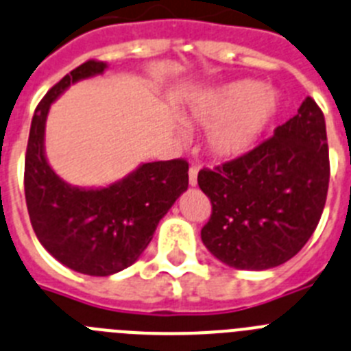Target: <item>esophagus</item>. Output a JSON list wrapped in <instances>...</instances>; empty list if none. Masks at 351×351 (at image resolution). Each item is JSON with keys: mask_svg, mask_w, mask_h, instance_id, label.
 <instances>
[{"mask_svg": "<svg viewBox=\"0 0 351 351\" xmlns=\"http://www.w3.org/2000/svg\"><path fill=\"white\" fill-rule=\"evenodd\" d=\"M197 173L199 168H195V166H192V168L189 169V183H191V187H195V185H197Z\"/></svg>", "mask_w": 351, "mask_h": 351, "instance_id": "esophagus-1", "label": "esophagus"}]
</instances>
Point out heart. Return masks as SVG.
<instances>
[{
	"label": "heart",
	"instance_id": "1",
	"mask_svg": "<svg viewBox=\"0 0 351 351\" xmlns=\"http://www.w3.org/2000/svg\"><path fill=\"white\" fill-rule=\"evenodd\" d=\"M280 112V97L255 80H238L208 94L192 110L199 124L210 128L208 148L222 159L252 152Z\"/></svg>",
	"mask_w": 351,
	"mask_h": 351
}]
</instances>
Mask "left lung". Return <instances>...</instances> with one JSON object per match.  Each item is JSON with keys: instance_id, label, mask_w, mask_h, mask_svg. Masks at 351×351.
I'll return each mask as SVG.
<instances>
[{"instance_id": "1", "label": "left lung", "mask_w": 351, "mask_h": 351, "mask_svg": "<svg viewBox=\"0 0 351 351\" xmlns=\"http://www.w3.org/2000/svg\"><path fill=\"white\" fill-rule=\"evenodd\" d=\"M329 175L324 113L306 97L273 138L213 171H199V187L211 201L201 230L204 246L236 269L280 266L317 229Z\"/></svg>"}]
</instances>
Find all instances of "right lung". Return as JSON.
<instances>
[{
    "instance_id": "right-lung-1",
    "label": "right lung",
    "mask_w": 351,
    "mask_h": 351,
    "mask_svg": "<svg viewBox=\"0 0 351 351\" xmlns=\"http://www.w3.org/2000/svg\"><path fill=\"white\" fill-rule=\"evenodd\" d=\"M106 62L87 61L53 85L31 121L24 191L38 241L56 261L89 276H110L140 258L176 199L189 187L182 159L143 162L106 187L69 185L45 154L50 106L73 84L105 73Z\"/></svg>"
}]
</instances>
